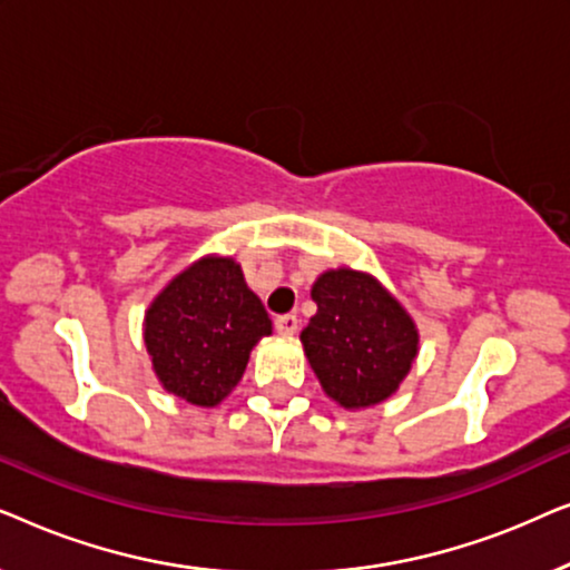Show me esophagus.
<instances>
[{"instance_id": "obj_1", "label": "esophagus", "mask_w": 570, "mask_h": 570, "mask_svg": "<svg viewBox=\"0 0 570 570\" xmlns=\"http://www.w3.org/2000/svg\"><path fill=\"white\" fill-rule=\"evenodd\" d=\"M275 330L279 334H295V332H298V316H295V314L277 316L275 318Z\"/></svg>"}]
</instances>
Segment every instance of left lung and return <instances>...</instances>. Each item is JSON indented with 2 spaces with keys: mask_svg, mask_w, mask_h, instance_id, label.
Returning <instances> with one entry per match:
<instances>
[{
  "mask_svg": "<svg viewBox=\"0 0 570 570\" xmlns=\"http://www.w3.org/2000/svg\"><path fill=\"white\" fill-rule=\"evenodd\" d=\"M316 316L301 332L311 368L342 407L384 402L417 355V330L376 279L332 269L316 279Z\"/></svg>",
  "mask_w": 570,
  "mask_h": 570,
  "instance_id": "left-lung-1",
  "label": "left lung"
}]
</instances>
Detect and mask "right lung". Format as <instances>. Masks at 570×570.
Wrapping results in <instances>:
<instances>
[{
	"label": "right lung",
	"instance_id": "add662e5",
	"mask_svg": "<svg viewBox=\"0 0 570 570\" xmlns=\"http://www.w3.org/2000/svg\"><path fill=\"white\" fill-rule=\"evenodd\" d=\"M272 322L233 259H202L163 291L145 316V345L170 394L213 407L244 376Z\"/></svg>",
	"mask_w": 570,
	"mask_h": 570
}]
</instances>
